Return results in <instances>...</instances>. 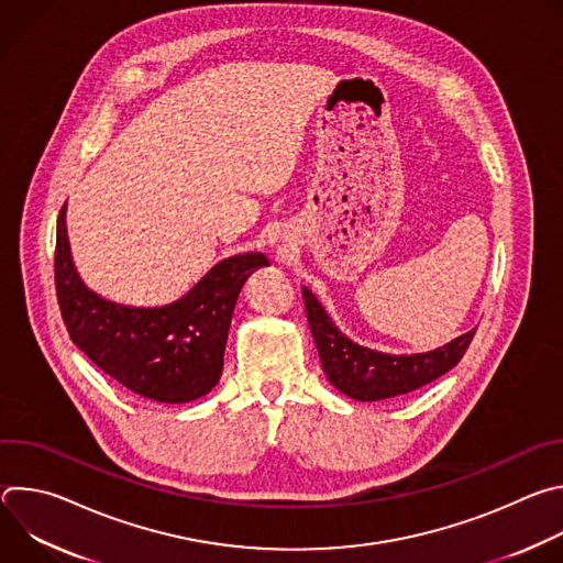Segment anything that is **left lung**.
I'll list each match as a JSON object with an SVG mask.
<instances>
[{
	"mask_svg": "<svg viewBox=\"0 0 563 563\" xmlns=\"http://www.w3.org/2000/svg\"><path fill=\"white\" fill-rule=\"evenodd\" d=\"M307 320L330 383L356 400H380L415 391L450 372L465 354L476 330L423 354H383L350 341L318 298L302 287Z\"/></svg>",
	"mask_w": 563,
	"mask_h": 563,
	"instance_id": "left-lung-1",
	"label": "left lung"
}]
</instances>
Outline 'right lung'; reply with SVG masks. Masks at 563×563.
Instances as JSON below:
<instances>
[{
	"label": "right lung",
	"instance_id": "obj_1",
	"mask_svg": "<svg viewBox=\"0 0 563 563\" xmlns=\"http://www.w3.org/2000/svg\"><path fill=\"white\" fill-rule=\"evenodd\" d=\"M267 265L265 254H238L220 261L176 302L120 305L77 276L66 205L57 218L55 291L70 341L120 385L159 404H189L216 387L238 294Z\"/></svg>",
	"mask_w": 563,
	"mask_h": 563
}]
</instances>
